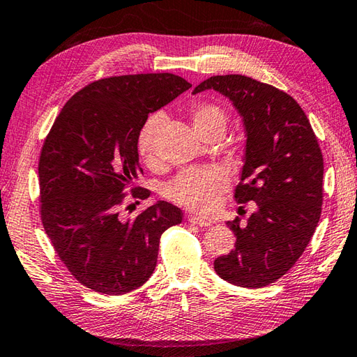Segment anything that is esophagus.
Masks as SVG:
<instances>
[{
    "mask_svg": "<svg viewBox=\"0 0 357 357\" xmlns=\"http://www.w3.org/2000/svg\"><path fill=\"white\" fill-rule=\"evenodd\" d=\"M187 221L190 222V225L199 226V227H208V226H211V221L202 220V218H199V216H197L195 213H188L187 215Z\"/></svg>",
    "mask_w": 357,
    "mask_h": 357,
    "instance_id": "1",
    "label": "esophagus"
}]
</instances>
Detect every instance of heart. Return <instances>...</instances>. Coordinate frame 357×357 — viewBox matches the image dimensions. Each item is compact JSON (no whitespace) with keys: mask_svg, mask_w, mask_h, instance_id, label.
Here are the masks:
<instances>
[{"mask_svg":"<svg viewBox=\"0 0 357 357\" xmlns=\"http://www.w3.org/2000/svg\"><path fill=\"white\" fill-rule=\"evenodd\" d=\"M192 123L195 130L202 135L211 127H222L226 123V114L218 105L201 102L190 109ZM162 123L159 114L151 116L139 136V155L146 164L155 160V141ZM226 172L216 165L193 167L181 172L176 178L165 185V197L176 202L178 206L190 208L198 213H208L216 204L220 193L227 187Z\"/></svg>","mask_w":357,"mask_h":357,"instance_id":"heart-1","label":"heart"}]
</instances>
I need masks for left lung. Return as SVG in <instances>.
I'll return each mask as SVG.
<instances>
[{"instance_id": "obj_1", "label": "left lung", "mask_w": 357, "mask_h": 357, "mask_svg": "<svg viewBox=\"0 0 357 357\" xmlns=\"http://www.w3.org/2000/svg\"><path fill=\"white\" fill-rule=\"evenodd\" d=\"M215 89L234 102L246 128V155L234 198L257 212L227 226L235 249L215 272L241 288H263L283 277L303 254L322 213L324 156L305 111L284 91L246 75H213L193 94Z\"/></svg>"}]
</instances>
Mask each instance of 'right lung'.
<instances>
[{
    "label": "right lung",
    "instance_id": "add662e5",
    "mask_svg": "<svg viewBox=\"0 0 357 357\" xmlns=\"http://www.w3.org/2000/svg\"><path fill=\"white\" fill-rule=\"evenodd\" d=\"M190 86L170 73L96 80L65 103L47 132L38 160L41 222L60 260L86 288L107 296L137 289L156 268L160 235L183 221L181 208L167 201L131 220L121 211L127 188L130 198L150 197L135 185L149 114Z\"/></svg>",
    "mask_w": 357,
    "mask_h": 357
}]
</instances>
